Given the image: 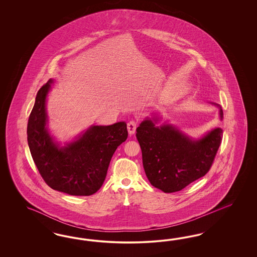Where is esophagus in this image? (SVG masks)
Masks as SVG:
<instances>
[{
  "label": "esophagus",
  "mask_w": 257,
  "mask_h": 257,
  "mask_svg": "<svg viewBox=\"0 0 257 257\" xmlns=\"http://www.w3.org/2000/svg\"><path fill=\"white\" fill-rule=\"evenodd\" d=\"M137 126H138L137 121H135V120H130V121L127 123V130H128V133H129L130 135H134L135 132H136Z\"/></svg>",
  "instance_id": "obj_1"
}]
</instances>
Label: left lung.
Masks as SVG:
<instances>
[{"mask_svg":"<svg viewBox=\"0 0 257 257\" xmlns=\"http://www.w3.org/2000/svg\"><path fill=\"white\" fill-rule=\"evenodd\" d=\"M219 109L221 106L210 102ZM161 117L156 113L137 128L142 162L152 186L165 193L180 191L204 176L214 161L222 140V129L215 128L200 139H193L168 122L157 126Z\"/></svg>","mask_w":257,"mask_h":257,"instance_id":"1","label":"left lung"}]
</instances>
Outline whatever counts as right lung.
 <instances>
[{
    "label": "right lung",
    "instance_id": "add662e5",
    "mask_svg": "<svg viewBox=\"0 0 257 257\" xmlns=\"http://www.w3.org/2000/svg\"><path fill=\"white\" fill-rule=\"evenodd\" d=\"M50 79L39 90L27 124V140L33 160L47 185L72 196H89L102 186L111 158L127 140L125 121L91 125L61 145L48 129L46 101Z\"/></svg>",
    "mask_w": 257,
    "mask_h": 257
}]
</instances>
